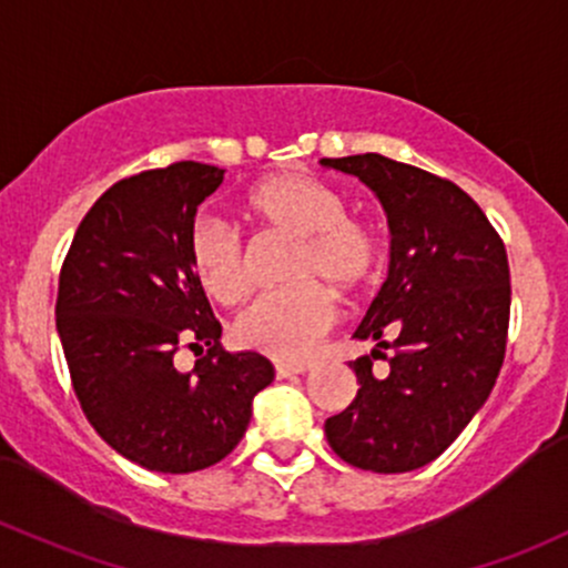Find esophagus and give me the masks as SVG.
Here are the masks:
<instances>
[{
  "instance_id": "34e87169",
  "label": "esophagus",
  "mask_w": 568,
  "mask_h": 568,
  "mask_svg": "<svg viewBox=\"0 0 568 568\" xmlns=\"http://www.w3.org/2000/svg\"><path fill=\"white\" fill-rule=\"evenodd\" d=\"M304 372H310V364H277L274 366V375H277L280 379L304 375Z\"/></svg>"
}]
</instances>
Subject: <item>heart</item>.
<instances>
[{"label": "heart", "instance_id": "1", "mask_svg": "<svg viewBox=\"0 0 568 568\" xmlns=\"http://www.w3.org/2000/svg\"><path fill=\"white\" fill-rule=\"evenodd\" d=\"M247 207L277 232L294 236L285 288L253 298L234 321V339L242 347L277 361H302L313 353L334 321L336 294H353L375 277L379 236L361 217L347 215L339 191L310 174L283 172L261 180L247 193ZM189 255L204 294L215 302H236L247 288L242 240L221 217L204 215L193 223Z\"/></svg>", "mask_w": 568, "mask_h": 568}]
</instances>
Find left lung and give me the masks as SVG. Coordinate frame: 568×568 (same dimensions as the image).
Here are the masks:
<instances>
[{
	"instance_id": "left-lung-1",
	"label": "left lung",
	"mask_w": 568,
	"mask_h": 568,
	"mask_svg": "<svg viewBox=\"0 0 568 568\" xmlns=\"http://www.w3.org/2000/svg\"><path fill=\"white\" fill-rule=\"evenodd\" d=\"M377 193L390 226L388 280L355 328L394 355L351 364L358 394L326 420L342 460L402 475L439 458L494 390L509 328V264L475 199L436 174L379 153L323 159ZM395 334V345L384 339ZM389 361L388 378L371 375Z\"/></svg>"
}]
</instances>
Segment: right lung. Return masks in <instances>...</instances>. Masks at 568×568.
Instances as JSON below:
<instances>
[{
	"mask_svg": "<svg viewBox=\"0 0 568 568\" xmlns=\"http://www.w3.org/2000/svg\"><path fill=\"white\" fill-rule=\"evenodd\" d=\"M217 166L174 161L118 180L80 221L59 274L55 328L97 434L151 471L207 469L240 445L253 396L274 379L258 353H226L189 240ZM180 346L209 347L191 373Z\"/></svg>",
	"mask_w": 568,
	"mask_h": 568,
	"instance_id": "1",
	"label": "right lung"
}]
</instances>
